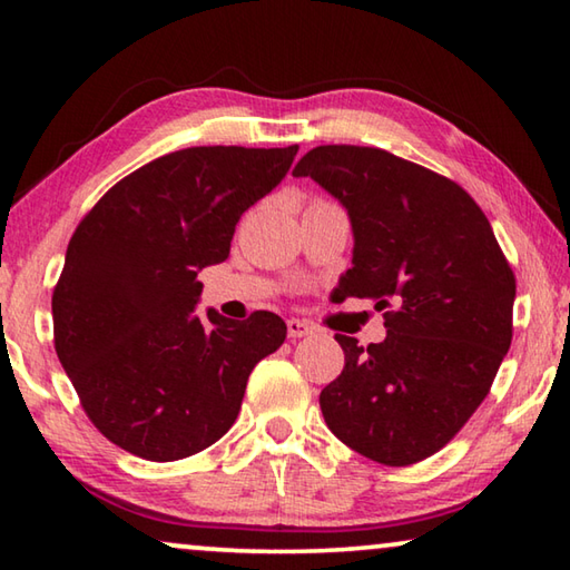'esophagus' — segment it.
<instances>
[{"label": "esophagus", "instance_id": "obj_1", "mask_svg": "<svg viewBox=\"0 0 570 570\" xmlns=\"http://www.w3.org/2000/svg\"><path fill=\"white\" fill-rule=\"evenodd\" d=\"M286 332H288V336H292V340H298V336L314 334V324H308L304 320H288L286 322Z\"/></svg>", "mask_w": 570, "mask_h": 570}]
</instances>
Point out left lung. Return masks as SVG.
Returning <instances> with one entry per match:
<instances>
[{"label":"left lung","mask_w":570,"mask_h":570,"mask_svg":"<svg viewBox=\"0 0 570 570\" xmlns=\"http://www.w3.org/2000/svg\"><path fill=\"white\" fill-rule=\"evenodd\" d=\"M352 224L344 296L374 298L387 336L336 334L344 370L320 394L346 448L390 468L435 455L480 407L513 340L515 276L458 183L380 148L320 146L296 163Z\"/></svg>","instance_id":"8db88e82"}]
</instances>
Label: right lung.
I'll use <instances>...</instances> for the list:
<instances>
[{
    "label": "right lung",
    "mask_w": 570,
    "mask_h": 570,
    "mask_svg": "<svg viewBox=\"0 0 570 570\" xmlns=\"http://www.w3.org/2000/svg\"><path fill=\"white\" fill-rule=\"evenodd\" d=\"M296 146H204L146 163L77 226L52 294L55 350L105 438L153 462L214 445L248 374L286 340L272 312L196 314L198 272L228 258L240 216L292 168Z\"/></svg>",
    "instance_id": "1"
}]
</instances>
